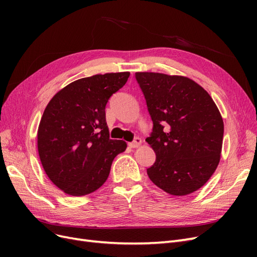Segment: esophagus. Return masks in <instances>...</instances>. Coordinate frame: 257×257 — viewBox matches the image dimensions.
<instances>
[{
  "mask_svg": "<svg viewBox=\"0 0 257 257\" xmlns=\"http://www.w3.org/2000/svg\"><path fill=\"white\" fill-rule=\"evenodd\" d=\"M141 145H142V139L139 138V137H135L133 142L128 143V146H130L131 148H137V147H139Z\"/></svg>",
  "mask_w": 257,
  "mask_h": 257,
  "instance_id": "1",
  "label": "esophagus"
}]
</instances>
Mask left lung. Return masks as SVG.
I'll return each mask as SVG.
<instances>
[{
    "instance_id": "obj_1",
    "label": "left lung",
    "mask_w": 257,
    "mask_h": 257,
    "mask_svg": "<svg viewBox=\"0 0 257 257\" xmlns=\"http://www.w3.org/2000/svg\"><path fill=\"white\" fill-rule=\"evenodd\" d=\"M153 127L146 139L157 155L150 180L176 196L200 189L220 162L224 124L208 92L190 78L136 73Z\"/></svg>"
}]
</instances>
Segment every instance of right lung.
Returning a JSON list of instances; mask_svg holds the SVG:
<instances>
[{
	"instance_id": "1",
	"label": "right lung",
	"mask_w": 257,
	"mask_h": 257,
	"mask_svg": "<svg viewBox=\"0 0 257 257\" xmlns=\"http://www.w3.org/2000/svg\"><path fill=\"white\" fill-rule=\"evenodd\" d=\"M128 77L124 72L78 79L46 107L37 132L38 154L50 180L68 195L99 189L113 159L126 149L123 141L109 138L105 108Z\"/></svg>"
}]
</instances>
